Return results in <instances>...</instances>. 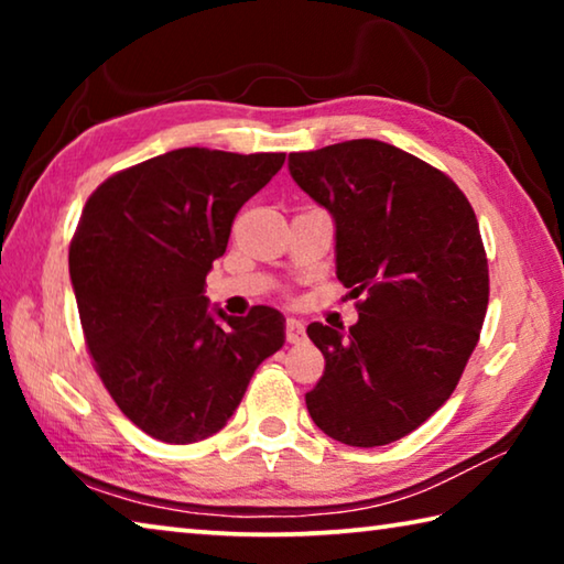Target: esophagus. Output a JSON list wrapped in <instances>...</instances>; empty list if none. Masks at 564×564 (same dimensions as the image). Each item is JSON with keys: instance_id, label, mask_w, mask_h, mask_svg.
<instances>
[{"instance_id": "1", "label": "esophagus", "mask_w": 564, "mask_h": 564, "mask_svg": "<svg viewBox=\"0 0 564 564\" xmlns=\"http://www.w3.org/2000/svg\"><path fill=\"white\" fill-rule=\"evenodd\" d=\"M305 338V328H303V323L301 321H295V318H289L285 321V340L289 343H301Z\"/></svg>"}]
</instances>
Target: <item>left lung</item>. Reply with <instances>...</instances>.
I'll list each match as a JSON object with an SVG mask.
<instances>
[{
  "label": "left lung",
  "instance_id": "obj_1",
  "mask_svg": "<svg viewBox=\"0 0 564 564\" xmlns=\"http://www.w3.org/2000/svg\"><path fill=\"white\" fill-rule=\"evenodd\" d=\"M289 171L336 221L338 281L360 295L348 333L305 330L326 358L305 405L333 441H400L453 395L480 340L490 279L473 206L443 171L376 139L291 154Z\"/></svg>",
  "mask_w": 564,
  "mask_h": 564
}]
</instances>
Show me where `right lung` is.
<instances>
[{"instance_id": "add662e5", "label": "right lung", "mask_w": 564, "mask_h": 564, "mask_svg": "<svg viewBox=\"0 0 564 564\" xmlns=\"http://www.w3.org/2000/svg\"><path fill=\"white\" fill-rule=\"evenodd\" d=\"M283 161L176 149L109 176L84 206L69 246L84 340L113 403L161 443L221 431L253 370L283 346L275 308L226 316L204 295L238 208Z\"/></svg>"}]
</instances>
